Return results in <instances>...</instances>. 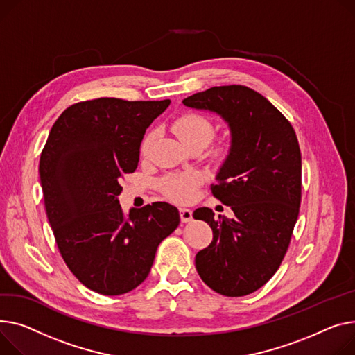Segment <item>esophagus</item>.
I'll return each instance as SVG.
<instances>
[{"mask_svg": "<svg viewBox=\"0 0 355 355\" xmlns=\"http://www.w3.org/2000/svg\"><path fill=\"white\" fill-rule=\"evenodd\" d=\"M180 218L181 223H190L193 220V211L188 208H180Z\"/></svg>", "mask_w": 355, "mask_h": 355, "instance_id": "34e87169", "label": "esophagus"}]
</instances>
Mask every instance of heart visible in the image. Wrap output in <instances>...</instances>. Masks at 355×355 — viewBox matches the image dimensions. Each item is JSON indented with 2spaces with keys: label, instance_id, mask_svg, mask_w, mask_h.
I'll list each match as a JSON object with an SVG mask.
<instances>
[{
  "label": "heart",
  "instance_id": "heart-1",
  "mask_svg": "<svg viewBox=\"0 0 355 355\" xmlns=\"http://www.w3.org/2000/svg\"><path fill=\"white\" fill-rule=\"evenodd\" d=\"M174 131L182 139V143L190 147L197 143L208 144L214 137L216 128L207 116L197 114V112H188L177 118L174 123ZM155 130H150L144 138L141 139L139 144V154L147 157L151 151V147L155 139ZM201 182V175L197 173H187V174H171L167 175L162 182L161 188L164 194L174 201H190L196 196V190L198 184Z\"/></svg>",
  "mask_w": 355,
  "mask_h": 355
}]
</instances>
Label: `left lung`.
I'll list each match as a JSON object with an SVG mask.
<instances>
[{"label": "left lung", "instance_id": "1", "mask_svg": "<svg viewBox=\"0 0 355 355\" xmlns=\"http://www.w3.org/2000/svg\"><path fill=\"white\" fill-rule=\"evenodd\" d=\"M217 112L231 130V148L211 185L234 218L202 207L193 217L209 224L211 244L196 255L205 284L225 297L261 288L282 263L301 204V151L295 131L261 94L245 85L212 87L182 100Z\"/></svg>", "mask_w": 355, "mask_h": 355}]
</instances>
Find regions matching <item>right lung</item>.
Here are the masks:
<instances>
[{"mask_svg":"<svg viewBox=\"0 0 355 355\" xmlns=\"http://www.w3.org/2000/svg\"><path fill=\"white\" fill-rule=\"evenodd\" d=\"M96 98L68 107L40 158L46 217L60 254L81 284L121 295L143 282L159 243L180 224L178 209L153 202L123 211V175L135 171L146 130L170 105Z\"/></svg>","mask_w":355,"mask_h":355,"instance_id":"right-lung-1","label":"right lung"}]
</instances>
